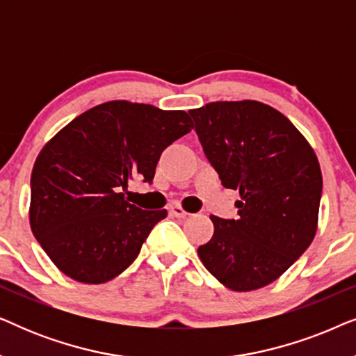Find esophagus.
<instances>
[{"label":"esophagus","mask_w":356,"mask_h":356,"mask_svg":"<svg viewBox=\"0 0 356 356\" xmlns=\"http://www.w3.org/2000/svg\"><path fill=\"white\" fill-rule=\"evenodd\" d=\"M170 216H173L177 218H186L189 213L184 211L181 206H172V207H170Z\"/></svg>","instance_id":"obj_1"}]
</instances>
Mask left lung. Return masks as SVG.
Segmentation results:
<instances>
[{"label": "left lung", "instance_id": "8db88e82", "mask_svg": "<svg viewBox=\"0 0 356 356\" xmlns=\"http://www.w3.org/2000/svg\"><path fill=\"white\" fill-rule=\"evenodd\" d=\"M189 115L222 184L241 196L236 220L211 216L213 235L197 254L227 289L269 285L316 235L323 194L318 157L286 116L261 102H213Z\"/></svg>", "mask_w": 356, "mask_h": 356}]
</instances>
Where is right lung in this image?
<instances>
[{
	"mask_svg": "<svg viewBox=\"0 0 356 356\" xmlns=\"http://www.w3.org/2000/svg\"><path fill=\"white\" fill-rule=\"evenodd\" d=\"M186 111L126 100L87 110L38 154L31 178V228L63 274L104 284L133 264L167 211H143L121 189L152 183L160 155L188 134Z\"/></svg>",
	"mask_w": 356,
	"mask_h": 356,
	"instance_id": "obj_1",
	"label": "right lung"
}]
</instances>
